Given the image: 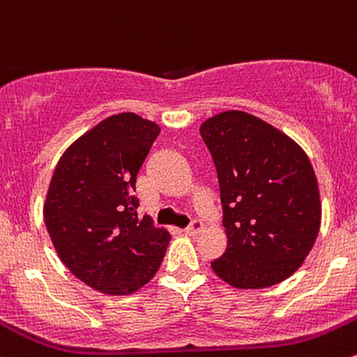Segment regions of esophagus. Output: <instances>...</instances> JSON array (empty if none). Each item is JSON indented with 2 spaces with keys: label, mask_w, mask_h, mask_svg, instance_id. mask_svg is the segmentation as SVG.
<instances>
[{
  "label": "esophagus",
  "mask_w": 357,
  "mask_h": 357,
  "mask_svg": "<svg viewBox=\"0 0 357 357\" xmlns=\"http://www.w3.org/2000/svg\"><path fill=\"white\" fill-rule=\"evenodd\" d=\"M201 231H203V222H201L199 218H192V220H190V224H189V227L185 229V232L189 236L199 234Z\"/></svg>",
  "instance_id": "1"
}]
</instances>
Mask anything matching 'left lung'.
Instances as JSON below:
<instances>
[{
    "label": "left lung",
    "mask_w": 357,
    "mask_h": 357,
    "mask_svg": "<svg viewBox=\"0 0 357 357\" xmlns=\"http://www.w3.org/2000/svg\"><path fill=\"white\" fill-rule=\"evenodd\" d=\"M199 132L217 168L229 241L211 269L245 290L281 283L302 266L319 232L309 158L280 130L241 111L213 116Z\"/></svg>",
    "instance_id": "obj_1"
}]
</instances>
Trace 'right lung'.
Returning a JSON list of instances; mask_svg holds the SVG:
<instances>
[{"label":"right lung","instance_id":"right-lung-1","mask_svg":"<svg viewBox=\"0 0 357 357\" xmlns=\"http://www.w3.org/2000/svg\"><path fill=\"white\" fill-rule=\"evenodd\" d=\"M160 126L133 112L111 116L60 158L45 224L60 260L88 287L128 295L151 281L170 234L139 217L137 174Z\"/></svg>","mask_w":357,"mask_h":357}]
</instances>
